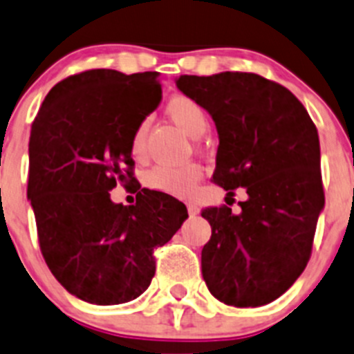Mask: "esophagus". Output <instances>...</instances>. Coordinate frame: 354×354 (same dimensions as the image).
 <instances>
[{
	"label": "esophagus",
	"mask_w": 354,
	"mask_h": 354,
	"mask_svg": "<svg viewBox=\"0 0 354 354\" xmlns=\"http://www.w3.org/2000/svg\"><path fill=\"white\" fill-rule=\"evenodd\" d=\"M187 207H188V214H190V216L198 214V207H197V205L194 204V202H188Z\"/></svg>",
	"instance_id": "1"
}]
</instances>
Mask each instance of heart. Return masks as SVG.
<instances>
[{
	"label": "heart",
	"mask_w": 354,
	"mask_h": 354,
	"mask_svg": "<svg viewBox=\"0 0 354 354\" xmlns=\"http://www.w3.org/2000/svg\"><path fill=\"white\" fill-rule=\"evenodd\" d=\"M166 114L190 136H201L209 126L207 114L202 105L185 95H176L167 102ZM147 129H149V121H142L131 135L129 150L135 159H142L145 156ZM202 174L204 169L198 162H187L180 166L159 164L147 171L143 181L147 187L156 192H162L173 197H190L197 188Z\"/></svg>",
	"instance_id": "obj_1"
}]
</instances>
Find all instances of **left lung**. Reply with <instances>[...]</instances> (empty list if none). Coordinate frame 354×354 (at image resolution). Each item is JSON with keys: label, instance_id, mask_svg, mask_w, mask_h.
<instances>
[{"label": "left lung", "instance_id": "obj_1", "mask_svg": "<svg viewBox=\"0 0 354 354\" xmlns=\"http://www.w3.org/2000/svg\"><path fill=\"white\" fill-rule=\"evenodd\" d=\"M180 91L211 114L219 135L212 181L235 195L202 209L212 233L202 249L209 292L228 306H263L306 268L325 205L320 140L304 105L282 84L252 72L180 75Z\"/></svg>", "mask_w": 354, "mask_h": 354}]
</instances>
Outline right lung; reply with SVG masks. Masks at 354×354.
Wrapping results in <instances>:
<instances>
[{
	"mask_svg": "<svg viewBox=\"0 0 354 354\" xmlns=\"http://www.w3.org/2000/svg\"><path fill=\"white\" fill-rule=\"evenodd\" d=\"M157 72L91 68L53 86L30 128L27 198L55 279L91 304H122L156 275L153 249L188 218L183 202L142 188L136 204L111 201L136 180L129 142L159 105Z\"/></svg>",
	"mask_w": 354,
	"mask_h": 354,
	"instance_id": "right-lung-1",
	"label": "right lung"
}]
</instances>
